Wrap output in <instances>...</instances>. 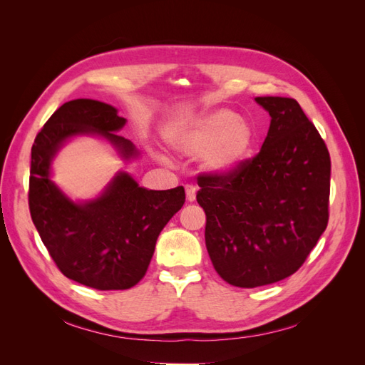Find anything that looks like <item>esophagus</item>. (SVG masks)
Returning a JSON list of instances; mask_svg holds the SVG:
<instances>
[{
  "instance_id": "esophagus-1",
  "label": "esophagus",
  "mask_w": 365,
  "mask_h": 365,
  "mask_svg": "<svg viewBox=\"0 0 365 365\" xmlns=\"http://www.w3.org/2000/svg\"><path fill=\"white\" fill-rule=\"evenodd\" d=\"M196 192H197V189L195 185H185V195H187V201L189 202H193L195 200H196Z\"/></svg>"
}]
</instances>
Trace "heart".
<instances>
[{"label":"heart","instance_id":"b5f03b06","mask_svg":"<svg viewBox=\"0 0 365 365\" xmlns=\"http://www.w3.org/2000/svg\"><path fill=\"white\" fill-rule=\"evenodd\" d=\"M184 155H204V165L215 175H230L244 165L256 148V130L228 109L205 114L169 137Z\"/></svg>","mask_w":365,"mask_h":365}]
</instances>
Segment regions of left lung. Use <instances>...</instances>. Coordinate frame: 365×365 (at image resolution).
<instances>
[{
  "label": "left lung",
  "mask_w": 365,
  "mask_h": 365,
  "mask_svg": "<svg viewBox=\"0 0 365 365\" xmlns=\"http://www.w3.org/2000/svg\"><path fill=\"white\" fill-rule=\"evenodd\" d=\"M271 115L260 152L230 175H200L205 245L216 272L239 288L292 275L329 220L330 157L289 97H256Z\"/></svg>",
  "instance_id": "obj_1"
}]
</instances>
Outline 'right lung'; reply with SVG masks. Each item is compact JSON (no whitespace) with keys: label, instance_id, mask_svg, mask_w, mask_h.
Wrapping results in <instances>:
<instances>
[{"label":"right lung","instance_id":"1","mask_svg":"<svg viewBox=\"0 0 365 365\" xmlns=\"http://www.w3.org/2000/svg\"><path fill=\"white\" fill-rule=\"evenodd\" d=\"M125 125L114 106L76 98L54 111L31 148L33 224L65 277L98 291L129 289L145 277L161 230L185 202L184 187L148 190L126 172L79 202L51 181V163L73 137H102L123 160L137 158V148L117 134Z\"/></svg>","mask_w":365,"mask_h":365}]
</instances>
